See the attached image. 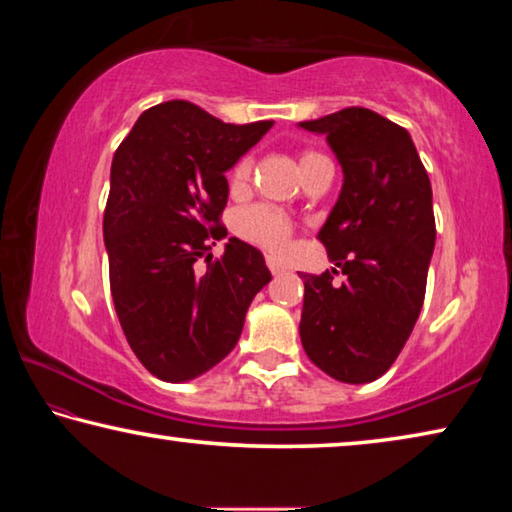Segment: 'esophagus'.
Wrapping results in <instances>:
<instances>
[{
	"label": "esophagus",
	"mask_w": 512,
	"mask_h": 512,
	"mask_svg": "<svg viewBox=\"0 0 512 512\" xmlns=\"http://www.w3.org/2000/svg\"><path fill=\"white\" fill-rule=\"evenodd\" d=\"M266 266H269V271L273 273V275H278V273H285L289 266L282 262V259H278V257H273V255H269L266 257Z\"/></svg>",
	"instance_id": "obj_1"
}]
</instances>
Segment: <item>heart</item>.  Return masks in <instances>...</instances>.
Here are the masks:
<instances>
[{
    "instance_id": "b5f03b06",
    "label": "heart",
    "mask_w": 512,
    "mask_h": 512,
    "mask_svg": "<svg viewBox=\"0 0 512 512\" xmlns=\"http://www.w3.org/2000/svg\"><path fill=\"white\" fill-rule=\"evenodd\" d=\"M316 157H321V154L305 152L303 157H300V166ZM250 175H253V157L239 159L237 166L232 168V186H243L250 180ZM237 227L246 239L262 243V246L273 248V250L285 248L291 237L289 218L282 212H278V209L266 207V205H257V207L246 209V212H241Z\"/></svg>"
}]
</instances>
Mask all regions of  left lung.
Returning a JSON list of instances; mask_svg holds the SVG:
<instances>
[{"instance_id":"obj_1","label":"left lung","mask_w":512,"mask_h":512,"mask_svg":"<svg viewBox=\"0 0 512 512\" xmlns=\"http://www.w3.org/2000/svg\"><path fill=\"white\" fill-rule=\"evenodd\" d=\"M300 127L326 136L344 170L319 241L337 269L303 278L300 342L342 383L383 376L419 319L435 248L433 191L408 129L364 107Z\"/></svg>"}]
</instances>
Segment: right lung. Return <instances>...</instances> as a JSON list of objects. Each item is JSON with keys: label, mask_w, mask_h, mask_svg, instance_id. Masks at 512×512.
Returning <instances> with one entry per match:
<instances>
[{"label": "right lung", "mask_w": 512, "mask_h": 512, "mask_svg": "<svg viewBox=\"0 0 512 512\" xmlns=\"http://www.w3.org/2000/svg\"><path fill=\"white\" fill-rule=\"evenodd\" d=\"M273 120L232 125L184 100L141 113L111 161L104 246L120 326L152 376L184 383L216 367L271 273L257 248L225 243V170ZM206 257L208 269L197 271Z\"/></svg>", "instance_id": "obj_1"}]
</instances>
